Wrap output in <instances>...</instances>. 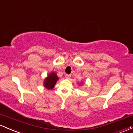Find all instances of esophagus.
Returning <instances> with one entry per match:
<instances>
[{
	"instance_id": "1",
	"label": "esophagus",
	"mask_w": 133,
	"mask_h": 133,
	"mask_svg": "<svg viewBox=\"0 0 133 133\" xmlns=\"http://www.w3.org/2000/svg\"><path fill=\"white\" fill-rule=\"evenodd\" d=\"M65 77H66V79H70V77H71V75H70L66 74V75H65Z\"/></svg>"
}]
</instances>
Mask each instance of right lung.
I'll use <instances>...</instances> for the list:
<instances>
[{"instance_id": "obj_1", "label": "right lung", "mask_w": 133, "mask_h": 133, "mask_svg": "<svg viewBox=\"0 0 133 133\" xmlns=\"http://www.w3.org/2000/svg\"><path fill=\"white\" fill-rule=\"evenodd\" d=\"M59 77H58L55 71H52L50 74H48V76L44 78V82H43V85L44 88L48 89V90H51L54 88L55 84L58 80Z\"/></svg>"}]
</instances>
